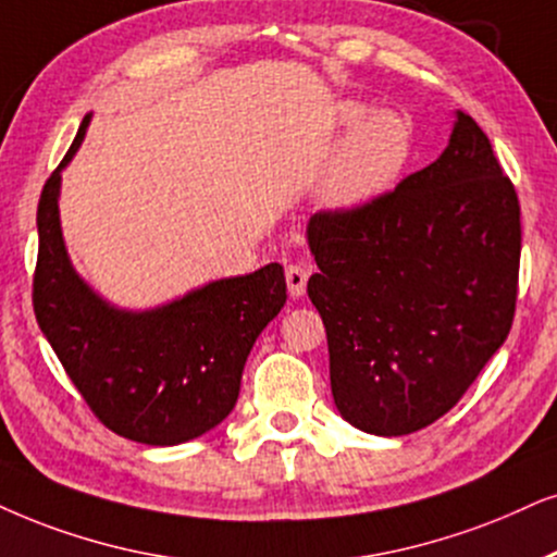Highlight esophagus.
<instances>
[{
  "instance_id": "1",
  "label": "esophagus",
  "mask_w": 557,
  "mask_h": 557,
  "mask_svg": "<svg viewBox=\"0 0 557 557\" xmlns=\"http://www.w3.org/2000/svg\"><path fill=\"white\" fill-rule=\"evenodd\" d=\"M285 280H287V290H290L293 298H302V293H306V283H308L306 267H302V264H287Z\"/></svg>"
}]
</instances>
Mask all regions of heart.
<instances>
[{"label":"heart","mask_w":557,"mask_h":557,"mask_svg":"<svg viewBox=\"0 0 557 557\" xmlns=\"http://www.w3.org/2000/svg\"><path fill=\"white\" fill-rule=\"evenodd\" d=\"M336 128L347 136V144L323 182V202L334 210H355L391 193L417 151L411 117L344 100L336 108Z\"/></svg>","instance_id":"obj_1"}]
</instances>
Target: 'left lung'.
Masks as SVG:
<instances>
[{
	"label": "left lung",
	"instance_id": "1",
	"mask_svg": "<svg viewBox=\"0 0 557 557\" xmlns=\"http://www.w3.org/2000/svg\"><path fill=\"white\" fill-rule=\"evenodd\" d=\"M308 246L331 396L362 432L404 436L445 417L509 336L519 197L466 112L442 157L396 189L315 213Z\"/></svg>",
	"mask_w": 557,
	"mask_h": 557
}]
</instances>
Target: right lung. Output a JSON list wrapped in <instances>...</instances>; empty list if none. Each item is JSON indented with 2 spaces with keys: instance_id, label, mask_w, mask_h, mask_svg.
I'll use <instances>...</instances> for the list:
<instances>
[{
  "instance_id": "right-lung-1",
  "label": "right lung",
  "mask_w": 557,
  "mask_h": 557,
  "mask_svg": "<svg viewBox=\"0 0 557 557\" xmlns=\"http://www.w3.org/2000/svg\"><path fill=\"white\" fill-rule=\"evenodd\" d=\"M38 202L33 308L40 331L97 419L125 440L172 447L202 436L234 411L257 336L287 300L277 262L208 283L151 311H123L76 274L61 234V169Z\"/></svg>"
}]
</instances>
